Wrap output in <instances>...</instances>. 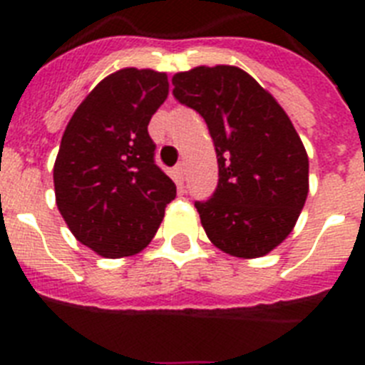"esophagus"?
<instances>
[{
	"label": "esophagus",
	"instance_id": "34e87169",
	"mask_svg": "<svg viewBox=\"0 0 365 365\" xmlns=\"http://www.w3.org/2000/svg\"><path fill=\"white\" fill-rule=\"evenodd\" d=\"M173 179H175V182L179 188H182V186H185V164H179V166H175V170H173Z\"/></svg>",
	"mask_w": 365,
	"mask_h": 365
}]
</instances>
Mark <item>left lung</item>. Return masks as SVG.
Masks as SVG:
<instances>
[{"label":"left lung","instance_id":"obj_1","mask_svg":"<svg viewBox=\"0 0 365 365\" xmlns=\"http://www.w3.org/2000/svg\"><path fill=\"white\" fill-rule=\"evenodd\" d=\"M173 95L205 118L219 164L212 199L195 202L208 240L234 257L282 245L309 193V157L291 118L235 66H197L172 78Z\"/></svg>","mask_w":365,"mask_h":365}]
</instances>
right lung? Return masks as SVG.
<instances>
[{
  "label": "right lung",
  "mask_w": 365,
  "mask_h": 365,
  "mask_svg": "<svg viewBox=\"0 0 365 365\" xmlns=\"http://www.w3.org/2000/svg\"><path fill=\"white\" fill-rule=\"evenodd\" d=\"M170 93L168 74L124 67L100 80L73 113L53 168L69 230L102 257L138 254L159 230L175 182L153 163L148 135Z\"/></svg>",
  "instance_id": "right-lung-1"
}]
</instances>
